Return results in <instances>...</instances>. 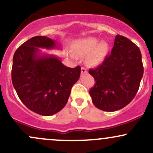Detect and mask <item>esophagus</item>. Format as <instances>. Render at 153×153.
<instances>
[{"instance_id":"1","label":"esophagus","mask_w":153,"mask_h":153,"mask_svg":"<svg viewBox=\"0 0 153 153\" xmlns=\"http://www.w3.org/2000/svg\"><path fill=\"white\" fill-rule=\"evenodd\" d=\"M87 73L86 68H84V67H82L81 68V74H85Z\"/></svg>"}]
</instances>
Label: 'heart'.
Here are the masks:
<instances>
[{
	"label": "heart",
	"instance_id": "obj_1",
	"mask_svg": "<svg viewBox=\"0 0 153 153\" xmlns=\"http://www.w3.org/2000/svg\"><path fill=\"white\" fill-rule=\"evenodd\" d=\"M109 51L108 44L105 41L94 38H88L78 41L75 45V52L79 56H85L87 63L91 66H97L106 57Z\"/></svg>",
	"mask_w": 153,
	"mask_h": 153
}]
</instances>
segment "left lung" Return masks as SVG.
<instances>
[{
  "instance_id": "1",
  "label": "left lung",
  "mask_w": 153,
  "mask_h": 153,
  "mask_svg": "<svg viewBox=\"0 0 153 153\" xmlns=\"http://www.w3.org/2000/svg\"><path fill=\"white\" fill-rule=\"evenodd\" d=\"M88 73L95 80L89 91L95 107L107 112L120 110L139 90L144 73L140 50L128 38L117 35L111 53Z\"/></svg>"
}]
</instances>
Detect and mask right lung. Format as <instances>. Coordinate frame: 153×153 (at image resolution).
<instances>
[{"label": "right lung", "mask_w": 153, "mask_h": 153, "mask_svg": "<svg viewBox=\"0 0 153 153\" xmlns=\"http://www.w3.org/2000/svg\"><path fill=\"white\" fill-rule=\"evenodd\" d=\"M56 47L51 38L36 36L22 43L13 56L11 80L18 97L28 109L44 116L65 106L80 75V66L70 68L53 55H40L38 48Z\"/></svg>", "instance_id": "obj_1"}]
</instances>
